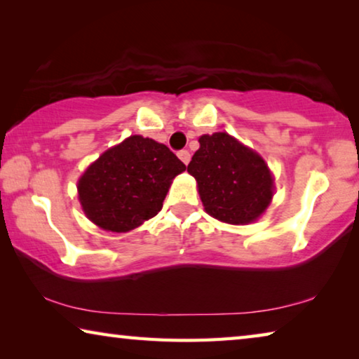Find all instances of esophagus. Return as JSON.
Listing matches in <instances>:
<instances>
[{"instance_id":"34e87169","label":"esophagus","mask_w":359,"mask_h":359,"mask_svg":"<svg viewBox=\"0 0 359 359\" xmlns=\"http://www.w3.org/2000/svg\"><path fill=\"white\" fill-rule=\"evenodd\" d=\"M177 155H179L180 160L185 163V165H188V163H190V160H191V155H190V151H188V150H180Z\"/></svg>"}]
</instances>
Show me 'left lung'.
Wrapping results in <instances>:
<instances>
[{
  "label": "left lung",
  "mask_w": 359,
  "mask_h": 359,
  "mask_svg": "<svg viewBox=\"0 0 359 359\" xmlns=\"http://www.w3.org/2000/svg\"><path fill=\"white\" fill-rule=\"evenodd\" d=\"M199 144L187 171L198 182L205 212L231 224L257 220L274 190L263 158L226 133L204 135Z\"/></svg>",
  "instance_id": "1"
}]
</instances>
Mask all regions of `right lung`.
Returning <instances> with one entry per match:
<instances>
[{"label": "right lung", "mask_w": 359, "mask_h": 359, "mask_svg": "<svg viewBox=\"0 0 359 359\" xmlns=\"http://www.w3.org/2000/svg\"><path fill=\"white\" fill-rule=\"evenodd\" d=\"M185 168L165 144L131 136L85 171L79 198L95 224L125 233L161 210L172 179Z\"/></svg>", "instance_id": "obj_1"}]
</instances>
